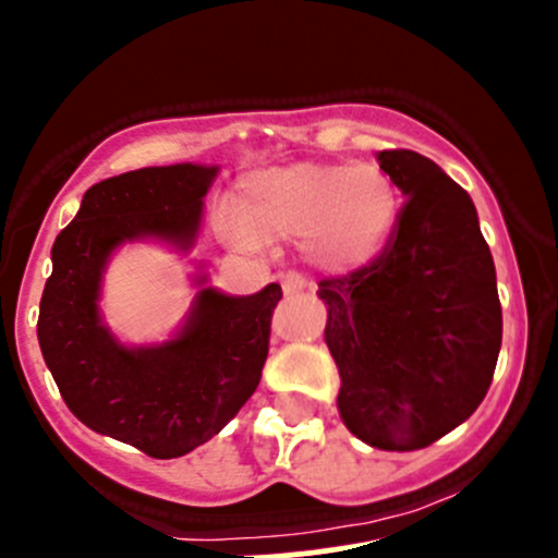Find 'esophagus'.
Wrapping results in <instances>:
<instances>
[{"label": "esophagus", "instance_id": "obj_1", "mask_svg": "<svg viewBox=\"0 0 558 558\" xmlns=\"http://www.w3.org/2000/svg\"><path fill=\"white\" fill-rule=\"evenodd\" d=\"M280 286H283V291L289 296L294 294H305V291L313 289V283L307 278H302L300 272H286L283 280H280Z\"/></svg>", "mask_w": 558, "mask_h": 558}]
</instances>
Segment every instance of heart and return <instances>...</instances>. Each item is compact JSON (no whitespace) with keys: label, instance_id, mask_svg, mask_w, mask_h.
I'll use <instances>...</instances> for the list:
<instances>
[{"label":"heart","instance_id":"b5f03b06","mask_svg":"<svg viewBox=\"0 0 558 558\" xmlns=\"http://www.w3.org/2000/svg\"><path fill=\"white\" fill-rule=\"evenodd\" d=\"M398 209V187L376 163H296L251 177L240 207L220 215V229L242 247L307 236L322 267L351 269L381 251Z\"/></svg>","mask_w":558,"mask_h":558}]
</instances>
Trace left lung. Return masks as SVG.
Returning a JSON list of instances; mask_svg holds the SVG:
<instances>
[{
	"instance_id": "8db88e82",
	"label": "left lung",
	"mask_w": 558,
	"mask_h": 558,
	"mask_svg": "<svg viewBox=\"0 0 558 558\" xmlns=\"http://www.w3.org/2000/svg\"><path fill=\"white\" fill-rule=\"evenodd\" d=\"M405 196L365 267L318 283L345 428L376 450L411 452L469 420L494 381L501 302L477 209L434 160L376 155Z\"/></svg>"
}]
</instances>
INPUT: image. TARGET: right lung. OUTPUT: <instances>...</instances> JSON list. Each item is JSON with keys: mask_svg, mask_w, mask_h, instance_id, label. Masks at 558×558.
Wrapping results in <instances>:
<instances>
[{"mask_svg": "<svg viewBox=\"0 0 558 558\" xmlns=\"http://www.w3.org/2000/svg\"><path fill=\"white\" fill-rule=\"evenodd\" d=\"M218 169L153 166L111 177L81 198L51 247L37 318L43 360L68 409L86 428L149 458H180L226 428L262 381L278 283L253 296L202 289L185 329L153 349H124L97 316L113 247L160 236L191 247L202 198Z\"/></svg>", "mask_w": 558, "mask_h": 558, "instance_id": "add662e5", "label": "right lung"}]
</instances>
